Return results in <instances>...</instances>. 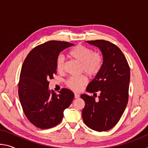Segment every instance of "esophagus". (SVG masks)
<instances>
[{
  "label": "esophagus",
  "instance_id": "34e87169",
  "mask_svg": "<svg viewBox=\"0 0 148 148\" xmlns=\"http://www.w3.org/2000/svg\"><path fill=\"white\" fill-rule=\"evenodd\" d=\"M74 97L76 99H78V98H79V95L76 93V92H75V93H74Z\"/></svg>",
  "mask_w": 148,
  "mask_h": 148
}]
</instances>
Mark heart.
Wrapping results in <instances>:
<instances>
[{
    "label": "heart",
    "mask_w": 148,
    "mask_h": 148,
    "mask_svg": "<svg viewBox=\"0 0 148 148\" xmlns=\"http://www.w3.org/2000/svg\"><path fill=\"white\" fill-rule=\"evenodd\" d=\"M69 56L76 61L79 62L81 72L89 75V76H95L102 70L104 59L102 55L98 51H93L92 49L84 45L78 44L69 51ZM56 67L57 71L62 73L64 71L65 59L60 55L56 59ZM88 79L86 75L69 77L66 80V86L75 91H79L82 87L87 84Z\"/></svg>",
    "instance_id": "obj_1"
}]
</instances>
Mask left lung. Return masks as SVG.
Segmentation results:
<instances>
[{
	"instance_id": "obj_1",
	"label": "left lung",
	"mask_w": 148,
	"mask_h": 148,
	"mask_svg": "<svg viewBox=\"0 0 148 148\" xmlns=\"http://www.w3.org/2000/svg\"><path fill=\"white\" fill-rule=\"evenodd\" d=\"M101 50L104 62L101 72L87 87V91L99 94V101L83 94L82 117L87 127L102 132L111 129L121 118L129 100L130 67L126 57L116 45L104 40L87 41Z\"/></svg>"
}]
</instances>
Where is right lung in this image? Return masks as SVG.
<instances>
[{"label": "right lung", "mask_w": 148, "mask_h": 148, "mask_svg": "<svg viewBox=\"0 0 148 148\" xmlns=\"http://www.w3.org/2000/svg\"><path fill=\"white\" fill-rule=\"evenodd\" d=\"M73 45L57 40L45 42L32 49L23 62L19 98L27 118L38 128L49 129L61 123L63 111L73 101L72 91L62 88L56 94L49 89L48 82L57 74L56 62L59 53Z\"/></svg>", "instance_id": "1"}]
</instances>
